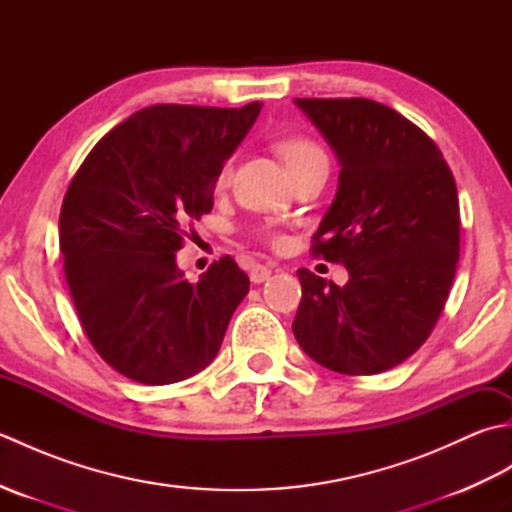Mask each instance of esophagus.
<instances>
[{
    "mask_svg": "<svg viewBox=\"0 0 512 512\" xmlns=\"http://www.w3.org/2000/svg\"><path fill=\"white\" fill-rule=\"evenodd\" d=\"M270 273H273V270H270L268 266L255 264L253 268H250V281H253V284H262V281H266L270 277Z\"/></svg>",
    "mask_w": 512,
    "mask_h": 512,
    "instance_id": "34e87169",
    "label": "esophagus"
}]
</instances>
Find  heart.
<instances>
[{
    "label": "heart",
    "mask_w": 512,
    "mask_h": 512,
    "mask_svg": "<svg viewBox=\"0 0 512 512\" xmlns=\"http://www.w3.org/2000/svg\"><path fill=\"white\" fill-rule=\"evenodd\" d=\"M277 149H279L281 158L286 160L290 171H299L303 167L319 165V162H328V156H325L323 147L317 143V140L306 138V136H290V138L279 140ZM231 178H233V162L224 160V165L220 167V171H217V176H215V184L220 189H224V187H228ZM270 242L281 244L284 239H281L279 235H273L270 237Z\"/></svg>",
    "instance_id": "1"
}]
</instances>
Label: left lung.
Instances as JSON below:
<instances>
[{
	"label": "left lung",
	"mask_w": 512,
	"mask_h": 512,
	"mask_svg": "<svg viewBox=\"0 0 512 512\" xmlns=\"http://www.w3.org/2000/svg\"><path fill=\"white\" fill-rule=\"evenodd\" d=\"M341 162L339 191L310 253L343 264L341 288L299 268L292 332L347 376L400 365L436 328L458 268L460 202L438 145L369 99H295Z\"/></svg>",
	"instance_id": "left-lung-1"
}]
</instances>
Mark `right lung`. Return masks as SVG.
<instances>
[{"label":"right lung","instance_id":"add662e5","mask_svg":"<svg viewBox=\"0 0 512 512\" xmlns=\"http://www.w3.org/2000/svg\"><path fill=\"white\" fill-rule=\"evenodd\" d=\"M259 110L145 107L92 147L65 191L59 246L74 310L103 361L136 383L198 374L248 295L231 255L191 284L176 253L211 213L217 171Z\"/></svg>","mask_w":512,"mask_h":512}]
</instances>
